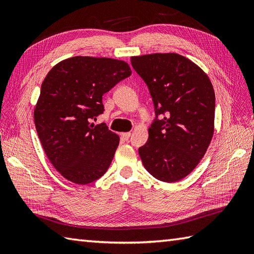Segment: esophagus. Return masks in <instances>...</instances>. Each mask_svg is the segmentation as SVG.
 Instances as JSON below:
<instances>
[{"mask_svg":"<svg viewBox=\"0 0 254 254\" xmlns=\"http://www.w3.org/2000/svg\"><path fill=\"white\" fill-rule=\"evenodd\" d=\"M121 136H122V138H124L126 139V141H127L128 138H130V136H131V132H126V133H121Z\"/></svg>","mask_w":254,"mask_h":254,"instance_id":"esophagus-1","label":"esophagus"}]
</instances>
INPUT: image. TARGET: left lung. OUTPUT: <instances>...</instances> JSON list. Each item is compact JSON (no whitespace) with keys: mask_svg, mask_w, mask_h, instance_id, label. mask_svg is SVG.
I'll list each match as a JSON object with an SVG mask.
<instances>
[{"mask_svg":"<svg viewBox=\"0 0 254 254\" xmlns=\"http://www.w3.org/2000/svg\"><path fill=\"white\" fill-rule=\"evenodd\" d=\"M131 63L147 85L156 116L138 154L156 179L179 181L195 168L212 141L213 85L196 64L177 53L132 57Z\"/></svg>","mask_w":254,"mask_h":254,"instance_id":"left-lung-1","label":"left lung"}]
</instances>
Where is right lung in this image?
<instances>
[{
	"label": "right lung",
	"mask_w": 254,
	"mask_h": 254,
	"mask_svg": "<svg viewBox=\"0 0 254 254\" xmlns=\"http://www.w3.org/2000/svg\"><path fill=\"white\" fill-rule=\"evenodd\" d=\"M131 74L124 61L74 57L53 66L42 82L36 130L50 163L68 181L88 185L109 168L120 138L90 120L104 112V94Z\"/></svg>",
	"instance_id": "add662e5"
}]
</instances>
